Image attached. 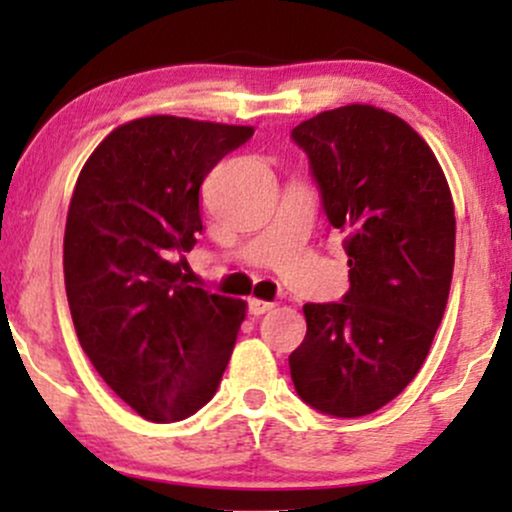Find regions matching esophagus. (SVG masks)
Masks as SVG:
<instances>
[{
  "instance_id": "1",
  "label": "esophagus",
  "mask_w": 512,
  "mask_h": 512,
  "mask_svg": "<svg viewBox=\"0 0 512 512\" xmlns=\"http://www.w3.org/2000/svg\"><path fill=\"white\" fill-rule=\"evenodd\" d=\"M274 303L272 301H262V298H250L248 301V313L250 315H262L267 310H272Z\"/></svg>"
}]
</instances>
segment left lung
<instances>
[{
  "label": "left lung",
  "instance_id": "8db88e82",
  "mask_svg": "<svg viewBox=\"0 0 512 512\" xmlns=\"http://www.w3.org/2000/svg\"><path fill=\"white\" fill-rule=\"evenodd\" d=\"M291 139L351 267L342 301L303 305L291 380L313 409L356 419L392 402L426 361L448 305L455 207L424 139L373 105L325 110Z\"/></svg>",
  "mask_w": 512,
  "mask_h": 512
}]
</instances>
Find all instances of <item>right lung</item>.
<instances>
[{"label":"right lung","instance_id":"right-lung-1","mask_svg":"<svg viewBox=\"0 0 512 512\" xmlns=\"http://www.w3.org/2000/svg\"><path fill=\"white\" fill-rule=\"evenodd\" d=\"M252 127L151 115L113 129L76 180L64 286L93 368L146 421L192 416L214 397L245 301L187 284L202 233L199 187Z\"/></svg>","mask_w":512,"mask_h":512}]
</instances>
